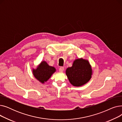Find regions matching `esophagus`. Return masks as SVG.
<instances>
[{"label":"esophagus","mask_w":122,"mask_h":122,"mask_svg":"<svg viewBox=\"0 0 122 122\" xmlns=\"http://www.w3.org/2000/svg\"><path fill=\"white\" fill-rule=\"evenodd\" d=\"M64 70V68L63 67H61L59 69V71L60 72H63Z\"/></svg>","instance_id":"34e87169"}]
</instances>
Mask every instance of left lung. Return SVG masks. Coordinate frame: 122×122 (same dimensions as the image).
<instances>
[{
    "label": "left lung",
    "instance_id": "obj_1",
    "mask_svg": "<svg viewBox=\"0 0 122 122\" xmlns=\"http://www.w3.org/2000/svg\"><path fill=\"white\" fill-rule=\"evenodd\" d=\"M66 74L71 85L81 86L91 80L92 70L88 61L81 58L76 59L72 66L66 69Z\"/></svg>",
    "mask_w": 122,
    "mask_h": 122
}]
</instances>
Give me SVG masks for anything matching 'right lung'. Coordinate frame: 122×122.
<instances>
[{"instance_id": "right-lung-1", "label": "right lung", "mask_w": 122, "mask_h": 122, "mask_svg": "<svg viewBox=\"0 0 122 122\" xmlns=\"http://www.w3.org/2000/svg\"><path fill=\"white\" fill-rule=\"evenodd\" d=\"M55 71L56 69L49 66L45 61H41L36 69H33V74L35 78L42 84L47 81Z\"/></svg>"}]
</instances>
